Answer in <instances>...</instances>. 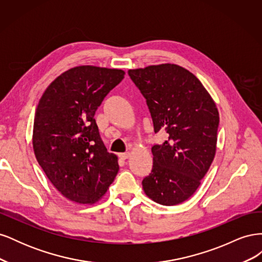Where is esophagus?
I'll use <instances>...</instances> for the list:
<instances>
[{"instance_id": "34e87169", "label": "esophagus", "mask_w": 262, "mask_h": 262, "mask_svg": "<svg viewBox=\"0 0 262 262\" xmlns=\"http://www.w3.org/2000/svg\"><path fill=\"white\" fill-rule=\"evenodd\" d=\"M119 157H120L121 160L125 161V160H128V158L130 157V153H129V152H126V153H121V154H119Z\"/></svg>"}]
</instances>
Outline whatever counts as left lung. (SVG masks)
I'll list each match as a JSON object with an SVG mask.
<instances>
[{
	"instance_id": "1",
	"label": "left lung",
	"mask_w": 262,
	"mask_h": 262,
	"mask_svg": "<svg viewBox=\"0 0 262 262\" xmlns=\"http://www.w3.org/2000/svg\"><path fill=\"white\" fill-rule=\"evenodd\" d=\"M146 99L154 132L168 140L152 147L153 168L142 186L163 205H176L191 196L215 156L219 112L202 83L185 68L165 63L129 70Z\"/></svg>"
}]
</instances>
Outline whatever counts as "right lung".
I'll list each match as a JSON object with an SVG mask.
<instances>
[{
	"mask_svg": "<svg viewBox=\"0 0 262 262\" xmlns=\"http://www.w3.org/2000/svg\"><path fill=\"white\" fill-rule=\"evenodd\" d=\"M124 71L72 68L47 87L36 109L33 146L46 176L67 199L92 204L113 184L118 157L107 152L94 116Z\"/></svg>",
	"mask_w": 262,
	"mask_h": 262,
	"instance_id": "obj_1",
	"label": "right lung"
}]
</instances>
